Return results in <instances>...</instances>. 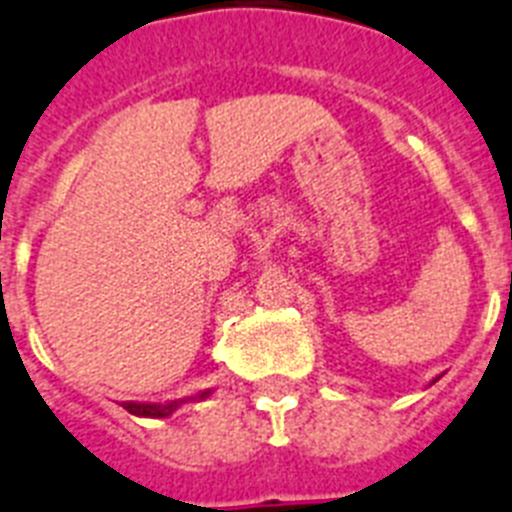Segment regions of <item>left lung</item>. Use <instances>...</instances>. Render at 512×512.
I'll return each instance as SVG.
<instances>
[{
	"instance_id": "left-lung-1",
	"label": "left lung",
	"mask_w": 512,
	"mask_h": 512,
	"mask_svg": "<svg viewBox=\"0 0 512 512\" xmlns=\"http://www.w3.org/2000/svg\"><path fill=\"white\" fill-rule=\"evenodd\" d=\"M434 381H436V378H434ZM434 381H431V384H434Z\"/></svg>"
}]
</instances>
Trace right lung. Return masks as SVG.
I'll list each match as a JSON object with an SVG mask.
<instances>
[{
  "instance_id": "obj_1",
  "label": "right lung",
  "mask_w": 512,
  "mask_h": 512,
  "mask_svg": "<svg viewBox=\"0 0 512 512\" xmlns=\"http://www.w3.org/2000/svg\"><path fill=\"white\" fill-rule=\"evenodd\" d=\"M210 394H213V389H205V392H199L197 397H189V400H207ZM189 400H173L165 402V405L162 402H123V407L131 415H139V418H168V415L176 413L178 407Z\"/></svg>"
}]
</instances>
